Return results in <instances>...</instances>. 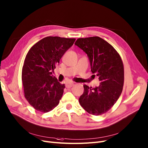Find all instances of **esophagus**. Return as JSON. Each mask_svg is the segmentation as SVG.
<instances>
[{
    "label": "esophagus",
    "instance_id": "esophagus-1",
    "mask_svg": "<svg viewBox=\"0 0 148 148\" xmlns=\"http://www.w3.org/2000/svg\"><path fill=\"white\" fill-rule=\"evenodd\" d=\"M74 85V84L73 83H66V84L65 85V86H66V87L67 88H71Z\"/></svg>",
    "mask_w": 148,
    "mask_h": 148
}]
</instances>
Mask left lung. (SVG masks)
<instances>
[{
  "instance_id": "left-lung-1",
  "label": "left lung",
  "mask_w": 148,
  "mask_h": 148,
  "mask_svg": "<svg viewBox=\"0 0 148 148\" xmlns=\"http://www.w3.org/2000/svg\"><path fill=\"white\" fill-rule=\"evenodd\" d=\"M74 44L87 54L91 72L100 81V85L94 88L83 85L84 92L79 103L88 113L101 115L116 103L123 90V62L114 47L99 37L79 38Z\"/></svg>"
}]
</instances>
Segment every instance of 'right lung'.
I'll use <instances>...</instances> for the list:
<instances>
[{
  "label": "right lung",
  "mask_w": 148,
  "mask_h": 148,
  "mask_svg": "<svg viewBox=\"0 0 148 148\" xmlns=\"http://www.w3.org/2000/svg\"><path fill=\"white\" fill-rule=\"evenodd\" d=\"M75 38L49 36L31 48L22 68L25 97L35 110L48 112L58 105L65 88L52 75Z\"/></svg>",
  "instance_id": "obj_1"
}]
</instances>
